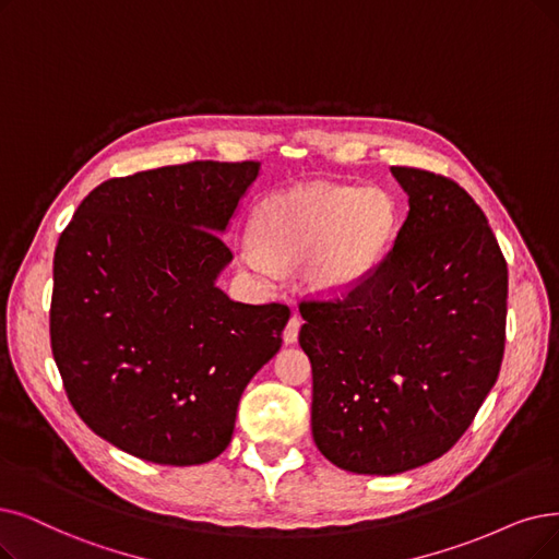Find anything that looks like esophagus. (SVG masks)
<instances>
[{"instance_id":"esophagus-1","label":"esophagus","mask_w":559,"mask_h":559,"mask_svg":"<svg viewBox=\"0 0 559 559\" xmlns=\"http://www.w3.org/2000/svg\"><path fill=\"white\" fill-rule=\"evenodd\" d=\"M298 332H300V319L294 314L292 319H288L282 337H284L286 344H296V342H298Z\"/></svg>"}]
</instances>
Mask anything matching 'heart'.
Returning <instances> with one entry per match:
<instances>
[{"label": "heart", "mask_w": 559, "mask_h": 559, "mask_svg": "<svg viewBox=\"0 0 559 559\" xmlns=\"http://www.w3.org/2000/svg\"><path fill=\"white\" fill-rule=\"evenodd\" d=\"M396 231L394 199L381 188L311 183L265 197L252 219L254 242L238 259L259 280L305 261V282L342 296L383 261Z\"/></svg>", "instance_id": "b5f03b06"}]
</instances>
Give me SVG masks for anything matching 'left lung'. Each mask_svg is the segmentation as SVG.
Returning <instances> with one entry per match:
<instances>
[{
  "label": "left lung",
  "instance_id": "left-lung-1",
  "mask_svg": "<svg viewBox=\"0 0 559 559\" xmlns=\"http://www.w3.org/2000/svg\"><path fill=\"white\" fill-rule=\"evenodd\" d=\"M408 217L392 250L337 300H302L311 436L355 475H399L450 452L496 385L507 261L452 178L392 167Z\"/></svg>",
  "mask_w": 559,
  "mask_h": 559
}]
</instances>
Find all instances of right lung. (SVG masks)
<instances>
[{
	"mask_svg": "<svg viewBox=\"0 0 559 559\" xmlns=\"http://www.w3.org/2000/svg\"><path fill=\"white\" fill-rule=\"evenodd\" d=\"M259 163L194 160L109 178L55 250L50 342L71 406L115 448L209 463L231 442L252 376L282 346L286 305L215 284L222 240Z\"/></svg>",
	"mask_w": 559,
	"mask_h": 559,
	"instance_id": "obj_1",
	"label": "right lung"
}]
</instances>
